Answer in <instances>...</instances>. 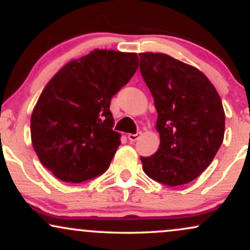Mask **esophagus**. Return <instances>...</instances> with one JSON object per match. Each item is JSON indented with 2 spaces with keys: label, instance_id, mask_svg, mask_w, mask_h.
<instances>
[{
  "label": "esophagus",
  "instance_id": "esophagus-1",
  "mask_svg": "<svg viewBox=\"0 0 250 250\" xmlns=\"http://www.w3.org/2000/svg\"><path fill=\"white\" fill-rule=\"evenodd\" d=\"M140 136H141V133H137V134H128V135H127L128 140H129V141H130V142H135L137 139H139Z\"/></svg>",
  "mask_w": 250,
  "mask_h": 250
}]
</instances>
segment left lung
<instances>
[{
  "mask_svg": "<svg viewBox=\"0 0 250 250\" xmlns=\"http://www.w3.org/2000/svg\"><path fill=\"white\" fill-rule=\"evenodd\" d=\"M140 71L154 97L160 147L141 157L150 179L175 187L210 165L223 142L226 115L219 93L197 68L160 53H141Z\"/></svg>",
  "mask_w": 250,
  "mask_h": 250,
  "instance_id": "1",
  "label": "left lung"
}]
</instances>
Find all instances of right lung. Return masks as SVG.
Listing matches in <instances>:
<instances>
[{"label": "right lung", "mask_w": 250, "mask_h": 250, "mask_svg": "<svg viewBox=\"0 0 250 250\" xmlns=\"http://www.w3.org/2000/svg\"><path fill=\"white\" fill-rule=\"evenodd\" d=\"M139 67L136 53L95 49L63 65L31 114V143L54 176L80 183L104 173L121 145L110 100Z\"/></svg>", "instance_id": "obj_1"}]
</instances>
